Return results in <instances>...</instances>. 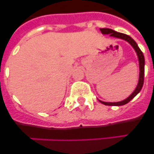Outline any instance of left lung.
Instances as JSON below:
<instances>
[{
  "label": "left lung",
  "mask_w": 154,
  "mask_h": 154,
  "mask_svg": "<svg viewBox=\"0 0 154 154\" xmlns=\"http://www.w3.org/2000/svg\"><path fill=\"white\" fill-rule=\"evenodd\" d=\"M100 31H101L102 34H103V35H109V36L111 37H114V38H116L123 39V40H125L127 42H129L132 45V47L134 48V50H135L137 54V56H138L139 65H140V77H139L138 84H137V86L135 90H134V92L129 97L126 98V99L121 102H118V103H106V102L99 100L100 103L104 105H106V106H123V105H125L129 103L131 99H133L139 92H140L141 89H142L144 82V65H145L143 54L141 51V50L140 49V48L138 47L135 41L133 40L131 37L129 36V35H126V34L120 33V32H117V31H113V30L110 29V28H100Z\"/></svg>",
  "instance_id": "left-lung-1"
}]
</instances>
